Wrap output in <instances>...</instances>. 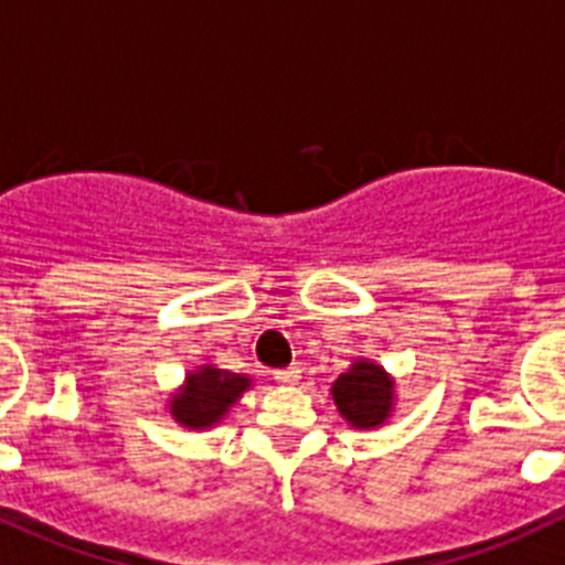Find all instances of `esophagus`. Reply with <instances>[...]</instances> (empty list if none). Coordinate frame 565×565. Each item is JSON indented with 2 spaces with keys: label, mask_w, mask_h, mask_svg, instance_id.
I'll list each match as a JSON object with an SVG mask.
<instances>
[{
  "label": "esophagus",
  "mask_w": 565,
  "mask_h": 565,
  "mask_svg": "<svg viewBox=\"0 0 565 565\" xmlns=\"http://www.w3.org/2000/svg\"><path fill=\"white\" fill-rule=\"evenodd\" d=\"M275 382H281V385H298V379H301V367H284V371L273 373Z\"/></svg>",
  "instance_id": "34e87169"
}]
</instances>
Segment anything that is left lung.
Instances as JSON below:
<instances>
[{"label":"left lung","mask_w":565,"mask_h":565,"mask_svg":"<svg viewBox=\"0 0 565 565\" xmlns=\"http://www.w3.org/2000/svg\"><path fill=\"white\" fill-rule=\"evenodd\" d=\"M339 414L353 428H379L393 411V379L382 364L355 359L348 373H341L330 387Z\"/></svg>","instance_id":"1"}]
</instances>
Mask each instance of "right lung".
I'll return each mask as SVG.
<instances>
[{"label": "right lung", "mask_w": 565, "mask_h": 565, "mask_svg": "<svg viewBox=\"0 0 565 565\" xmlns=\"http://www.w3.org/2000/svg\"><path fill=\"white\" fill-rule=\"evenodd\" d=\"M249 385H253L249 376L221 371L215 364H201L198 371L186 373V382L172 393L169 414L183 428H212L224 419L226 411L244 396Z\"/></svg>", "instance_id": "obj_1"}]
</instances>
